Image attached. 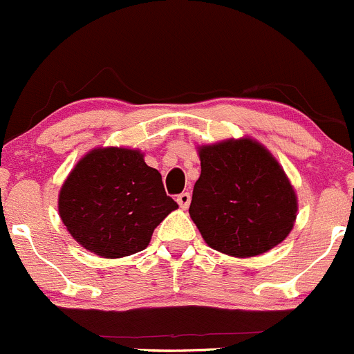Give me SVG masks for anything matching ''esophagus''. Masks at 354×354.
<instances>
[{
	"label": "esophagus",
	"instance_id": "obj_1",
	"mask_svg": "<svg viewBox=\"0 0 354 354\" xmlns=\"http://www.w3.org/2000/svg\"><path fill=\"white\" fill-rule=\"evenodd\" d=\"M177 203L182 209H185L189 206V203H191V194L189 192H182V194L177 196Z\"/></svg>",
	"mask_w": 354,
	"mask_h": 354
}]
</instances>
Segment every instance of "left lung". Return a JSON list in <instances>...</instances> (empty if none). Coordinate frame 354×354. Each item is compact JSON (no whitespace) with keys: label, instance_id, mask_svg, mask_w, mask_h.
<instances>
[{"label":"left lung","instance_id":"1","mask_svg":"<svg viewBox=\"0 0 354 354\" xmlns=\"http://www.w3.org/2000/svg\"><path fill=\"white\" fill-rule=\"evenodd\" d=\"M201 176L189 215L213 250L234 258L263 254L292 230L297 196L274 155L251 138L198 146Z\"/></svg>","mask_w":354,"mask_h":354}]
</instances>
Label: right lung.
<instances>
[{"mask_svg": "<svg viewBox=\"0 0 354 354\" xmlns=\"http://www.w3.org/2000/svg\"><path fill=\"white\" fill-rule=\"evenodd\" d=\"M177 208L145 153L117 146L86 153L58 194L59 218L70 236L111 260L146 250L153 230Z\"/></svg>", "mask_w": 354, "mask_h": 354, "instance_id": "add662e5", "label": "right lung"}]
</instances>
